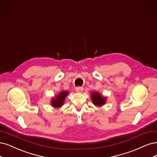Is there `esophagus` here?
<instances>
[{
  "instance_id": "esophagus-1",
  "label": "esophagus",
  "mask_w": 157,
  "mask_h": 157,
  "mask_svg": "<svg viewBox=\"0 0 157 157\" xmlns=\"http://www.w3.org/2000/svg\"><path fill=\"white\" fill-rule=\"evenodd\" d=\"M75 89L78 92H82V90H83V86H76V87L75 88Z\"/></svg>"
}]
</instances>
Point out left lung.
Segmentation results:
<instances>
[{
    "instance_id": "left-lung-1",
    "label": "left lung",
    "mask_w": 157,
    "mask_h": 157,
    "mask_svg": "<svg viewBox=\"0 0 157 157\" xmlns=\"http://www.w3.org/2000/svg\"><path fill=\"white\" fill-rule=\"evenodd\" d=\"M91 98L92 100V102H93V103L96 105L101 106L104 105V103H105L106 98L101 96V94H98V92H92Z\"/></svg>"
}]
</instances>
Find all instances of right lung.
I'll list each match as a JSON object with an SVG mask.
<instances>
[{"instance_id": "1", "label": "right lung", "mask_w": 157, "mask_h": 157, "mask_svg": "<svg viewBox=\"0 0 157 157\" xmlns=\"http://www.w3.org/2000/svg\"><path fill=\"white\" fill-rule=\"evenodd\" d=\"M68 92L63 91L59 94L56 96V98L52 100V106L55 107H60L63 105L64 100H65L66 96L68 94Z\"/></svg>"}]
</instances>
